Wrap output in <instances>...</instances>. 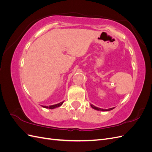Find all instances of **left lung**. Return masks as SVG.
Masks as SVG:
<instances>
[{
    "instance_id": "8db88e82",
    "label": "left lung",
    "mask_w": 152,
    "mask_h": 152,
    "mask_svg": "<svg viewBox=\"0 0 152 152\" xmlns=\"http://www.w3.org/2000/svg\"><path fill=\"white\" fill-rule=\"evenodd\" d=\"M91 107L93 108L94 109H95L96 110H100V111H109V110H113L114 108H109L108 110H104V109H102V108H99L96 107H95V106H94L93 104H91Z\"/></svg>"
}]
</instances>
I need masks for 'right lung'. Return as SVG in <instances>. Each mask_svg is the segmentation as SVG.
I'll use <instances>...</instances> for the list:
<instances>
[{"label": "right lung", "instance_id": "add662e5", "mask_svg": "<svg viewBox=\"0 0 152 152\" xmlns=\"http://www.w3.org/2000/svg\"><path fill=\"white\" fill-rule=\"evenodd\" d=\"M63 103V102H61L59 103L58 104H54V105H50V106H49V107H48V106H42V107L44 108H50V109H54L55 108H57V107H60V106Z\"/></svg>", "mask_w": 152, "mask_h": 152}]
</instances>
